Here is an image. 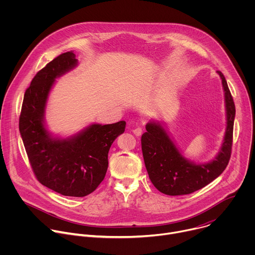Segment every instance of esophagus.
Masks as SVG:
<instances>
[{
  "label": "esophagus",
  "instance_id": "1",
  "mask_svg": "<svg viewBox=\"0 0 255 255\" xmlns=\"http://www.w3.org/2000/svg\"><path fill=\"white\" fill-rule=\"evenodd\" d=\"M132 131H133L134 135H136V136H140L142 134V128L141 127H136Z\"/></svg>",
  "mask_w": 255,
  "mask_h": 255
}]
</instances>
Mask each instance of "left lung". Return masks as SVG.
Returning <instances> with one entry per match:
<instances>
[{"label":"left lung","instance_id":"obj_1","mask_svg":"<svg viewBox=\"0 0 255 255\" xmlns=\"http://www.w3.org/2000/svg\"><path fill=\"white\" fill-rule=\"evenodd\" d=\"M225 93L227 127L218 155L208 163L197 164L188 160L176 148L166 130L159 122H149L142 134L141 147L149 178L162 194L180 196L192 194L219 176L231 156L235 105L225 77L218 70Z\"/></svg>","mask_w":255,"mask_h":255}]
</instances>
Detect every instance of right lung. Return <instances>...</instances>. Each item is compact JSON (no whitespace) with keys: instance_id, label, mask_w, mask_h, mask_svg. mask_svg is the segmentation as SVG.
Returning <instances> with one entry per match:
<instances>
[{"instance_id":"obj_1","label":"right lung","mask_w":255,"mask_h":255,"mask_svg":"<svg viewBox=\"0 0 255 255\" xmlns=\"http://www.w3.org/2000/svg\"><path fill=\"white\" fill-rule=\"evenodd\" d=\"M78 64L76 54L64 52L39 70L26 90L19 130L33 169L40 184L67 197L93 193L108 169V153L125 131L126 122L92 124L68 138L53 137L44 124L48 95L54 81Z\"/></svg>"}]
</instances>
